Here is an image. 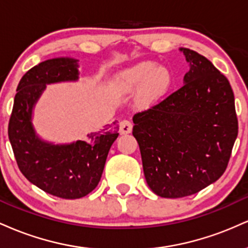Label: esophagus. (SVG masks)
Segmentation results:
<instances>
[{
	"label": "esophagus",
	"instance_id": "34e87169",
	"mask_svg": "<svg viewBox=\"0 0 248 248\" xmlns=\"http://www.w3.org/2000/svg\"><path fill=\"white\" fill-rule=\"evenodd\" d=\"M133 129V124L129 120H122L120 122V133L129 134Z\"/></svg>",
	"mask_w": 248,
	"mask_h": 248
}]
</instances>
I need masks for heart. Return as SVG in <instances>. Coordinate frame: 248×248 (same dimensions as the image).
I'll list each match as a JSON object with an SVG mask.
<instances>
[{"label": "heart", "instance_id": "b5f03b06", "mask_svg": "<svg viewBox=\"0 0 248 248\" xmlns=\"http://www.w3.org/2000/svg\"><path fill=\"white\" fill-rule=\"evenodd\" d=\"M121 80L129 87L142 86L144 101H155L167 93L171 85V73L154 62H141L122 72Z\"/></svg>", "mask_w": 248, "mask_h": 248}]
</instances>
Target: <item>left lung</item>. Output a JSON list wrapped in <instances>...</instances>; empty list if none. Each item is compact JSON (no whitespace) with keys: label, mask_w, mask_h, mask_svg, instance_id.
<instances>
[{"label":"left lung","mask_w":248,"mask_h":248,"mask_svg":"<svg viewBox=\"0 0 248 248\" xmlns=\"http://www.w3.org/2000/svg\"><path fill=\"white\" fill-rule=\"evenodd\" d=\"M179 51L189 62L183 86L133 118L147 184L164 198L193 195L217 181L238 135L226 77L196 51Z\"/></svg>","instance_id":"obj_1"}]
</instances>
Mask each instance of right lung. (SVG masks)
I'll return each mask as SVG.
<instances>
[{
  "label": "right lung",
  "instance_id": "add662e5",
  "mask_svg": "<svg viewBox=\"0 0 248 248\" xmlns=\"http://www.w3.org/2000/svg\"><path fill=\"white\" fill-rule=\"evenodd\" d=\"M78 62L70 57L52 58L28 71L17 86L8 127L17 166L25 178L43 191L65 199L81 198L95 189L119 135L115 122L72 143L55 144L36 133L33 108L46 85L78 80Z\"/></svg>",
  "mask_w": 248,
  "mask_h": 248
}]
</instances>
